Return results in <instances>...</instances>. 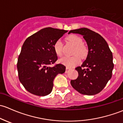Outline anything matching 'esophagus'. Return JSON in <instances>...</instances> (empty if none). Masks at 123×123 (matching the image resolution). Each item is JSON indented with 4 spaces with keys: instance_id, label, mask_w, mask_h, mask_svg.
<instances>
[{
    "instance_id": "esophagus-1",
    "label": "esophagus",
    "mask_w": 123,
    "mask_h": 123,
    "mask_svg": "<svg viewBox=\"0 0 123 123\" xmlns=\"http://www.w3.org/2000/svg\"><path fill=\"white\" fill-rule=\"evenodd\" d=\"M66 70L68 71V70H69V69H70V68H68V67H66Z\"/></svg>"
}]
</instances>
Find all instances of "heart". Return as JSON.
Listing matches in <instances>:
<instances>
[{"mask_svg": "<svg viewBox=\"0 0 123 123\" xmlns=\"http://www.w3.org/2000/svg\"><path fill=\"white\" fill-rule=\"evenodd\" d=\"M67 41L73 46H74V49L72 51V54L74 55L72 57H66L59 60L60 63L64 64L68 68H72L76 64H78L80 62V59L79 56L75 54H78L81 58H85L87 55L88 50L86 47L83 44V40L78 35L72 34L69 35L66 38ZM53 48L55 54L59 57L63 55V45L60 40H58L54 43Z\"/></svg>", "mask_w": 123, "mask_h": 123, "instance_id": "b5f03b06", "label": "heart"}]
</instances>
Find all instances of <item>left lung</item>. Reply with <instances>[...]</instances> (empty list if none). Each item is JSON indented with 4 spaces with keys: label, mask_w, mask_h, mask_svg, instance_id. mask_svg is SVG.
<instances>
[{
    "label": "left lung",
    "mask_w": 123,
    "mask_h": 123,
    "mask_svg": "<svg viewBox=\"0 0 123 123\" xmlns=\"http://www.w3.org/2000/svg\"><path fill=\"white\" fill-rule=\"evenodd\" d=\"M70 33L83 35L89 50L86 59L81 66L75 68L79 75L76 79L71 80V85L82 94H97L104 88L112 76L114 68L112 52L104 38L89 29L82 28L71 30Z\"/></svg>",
    "instance_id": "obj_1"
}]
</instances>
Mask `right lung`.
Returning a JSON list of instances; mask_svg holds the SVG:
<instances>
[{
  "instance_id": "add662e5",
  "label": "right lung",
  "mask_w": 123,
  "mask_h": 123,
  "mask_svg": "<svg viewBox=\"0 0 123 123\" xmlns=\"http://www.w3.org/2000/svg\"><path fill=\"white\" fill-rule=\"evenodd\" d=\"M68 31L45 28L26 39L19 55L17 69L19 81L26 91L37 96L51 93L53 80L58 74L64 73L66 67L56 64L58 59L54 43Z\"/></svg>"
}]
</instances>
